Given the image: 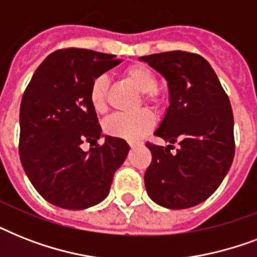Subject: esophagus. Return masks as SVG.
<instances>
[{
  "label": "esophagus",
  "mask_w": 257,
  "mask_h": 257,
  "mask_svg": "<svg viewBox=\"0 0 257 257\" xmlns=\"http://www.w3.org/2000/svg\"><path fill=\"white\" fill-rule=\"evenodd\" d=\"M128 144L131 148H135V147H139V145H141L143 143H140V141H129Z\"/></svg>",
  "instance_id": "1"
}]
</instances>
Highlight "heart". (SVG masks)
<instances>
[{
  "instance_id": "heart-1",
  "label": "heart",
  "mask_w": 257,
  "mask_h": 257,
  "mask_svg": "<svg viewBox=\"0 0 257 257\" xmlns=\"http://www.w3.org/2000/svg\"><path fill=\"white\" fill-rule=\"evenodd\" d=\"M125 77L137 86L140 92L145 93V101L152 105H159L160 100L155 89L157 88V78L148 66L143 64H133L124 70ZM109 80L105 74L93 78L89 88V104L97 113L106 110V96H108ZM155 116L148 109H141L136 113L125 114L117 113L105 120L104 131L106 135L120 137L125 140H139L153 128Z\"/></svg>"
}]
</instances>
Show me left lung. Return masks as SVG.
<instances>
[{
  "label": "left lung",
  "mask_w": 257,
  "mask_h": 257,
  "mask_svg": "<svg viewBox=\"0 0 257 257\" xmlns=\"http://www.w3.org/2000/svg\"><path fill=\"white\" fill-rule=\"evenodd\" d=\"M167 80L169 105L155 135L179 143H147L152 163L145 172L149 197L161 207L185 209L219 188L235 156L233 113L215 70L199 54L181 50L139 58Z\"/></svg>",
  "instance_id": "left-lung-1"
}]
</instances>
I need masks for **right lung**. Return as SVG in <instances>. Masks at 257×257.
I'll use <instances>...</instances> for the list:
<instances>
[{"mask_svg":"<svg viewBox=\"0 0 257 257\" xmlns=\"http://www.w3.org/2000/svg\"><path fill=\"white\" fill-rule=\"evenodd\" d=\"M122 60L88 49L57 50L34 72L20 108V159L40 195L56 207L85 209L108 196L129 145L104 136L89 104L93 78ZM86 153L81 144L96 142Z\"/></svg>","mask_w":257,"mask_h":257,"instance_id":"add662e5","label":"right lung"}]
</instances>
